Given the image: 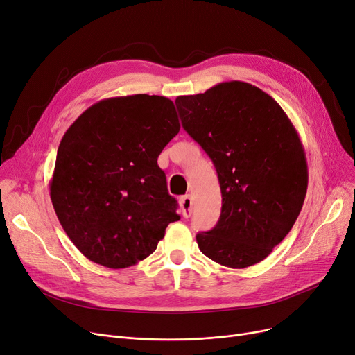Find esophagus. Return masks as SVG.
I'll list each match as a JSON object with an SVG mask.
<instances>
[{
    "label": "esophagus",
    "instance_id": "34e87169",
    "mask_svg": "<svg viewBox=\"0 0 355 355\" xmlns=\"http://www.w3.org/2000/svg\"><path fill=\"white\" fill-rule=\"evenodd\" d=\"M180 202V208H182V215L184 218H189L192 214V198L189 195H184L179 199Z\"/></svg>",
    "mask_w": 355,
    "mask_h": 355
}]
</instances>
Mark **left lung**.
Masks as SVG:
<instances>
[{
    "label": "left lung",
    "instance_id": "left-lung-1",
    "mask_svg": "<svg viewBox=\"0 0 355 355\" xmlns=\"http://www.w3.org/2000/svg\"><path fill=\"white\" fill-rule=\"evenodd\" d=\"M182 125L215 164L221 215L199 232V250L215 263L244 268L264 260L289 234L308 189L299 134L268 94L241 80L176 98Z\"/></svg>",
    "mask_w": 355,
    "mask_h": 355
}]
</instances>
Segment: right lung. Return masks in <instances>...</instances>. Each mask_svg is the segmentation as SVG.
Masks as SVG:
<instances>
[{
	"instance_id": "right-lung-1",
	"label": "right lung",
	"mask_w": 355,
	"mask_h": 355,
	"mask_svg": "<svg viewBox=\"0 0 355 355\" xmlns=\"http://www.w3.org/2000/svg\"><path fill=\"white\" fill-rule=\"evenodd\" d=\"M180 130L173 103L137 94L99 101L66 130L50 198L88 260L124 268L148 257L179 221L157 157Z\"/></svg>"
}]
</instances>
